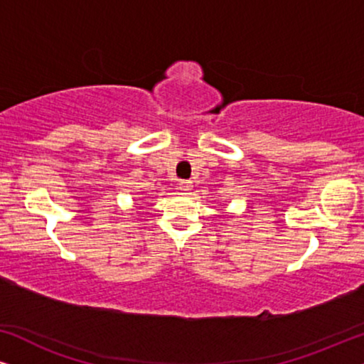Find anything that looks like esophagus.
<instances>
[{"mask_svg":"<svg viewBox=\"0 0 364 364\" xmlns=\"http://www.w3.org/2000/svg\"><path fill=\"white\" fill-rule=\"evenodd\" d=\"M178 188H181V191L183 192V193H188L192 191V182L191 181H181V183H178Z\"/></svg>","mask_w":364,"mask_h":364,"instance_id":"1","label":"esophagus"}]
</instances>
